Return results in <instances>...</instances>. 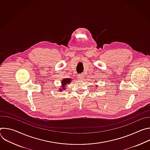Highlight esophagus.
<instances>
[{
  "label": "esophagus",
  "mask_w": 150,
  "mask_h": 150,
  "mask_svg": "<svg viewBox=\"0 0 150 150\" xmlns=\"http://www.w3.org/2000/svg\"><path fill=\"white\" fill-rule=\"evenodd\" d=\"M78 76H79V78L81 79H82V78H83V75H82V74H79Z\"/></svg>",
  "instance_id": "obj_1"
}]
</instances>
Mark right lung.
<instances>
[{
    "instance_id": "right-lung-1",
    "label": "right lung",
    "mask_w": 150,
    "mask_h": 150,
    "mask_svg": "<svg viewBox=\"0 0 150 150\" xmlns=\"http://www.w3.org/2000/svg\"><path fill=\"white\" fill-rule=\"evenodd\" d=\"M71 82V79L70 78H67V79H64L62 80L61 90H59V91H62L63 90H65V85L68 83H69Z\"/></svg>"
}]
</instances>
